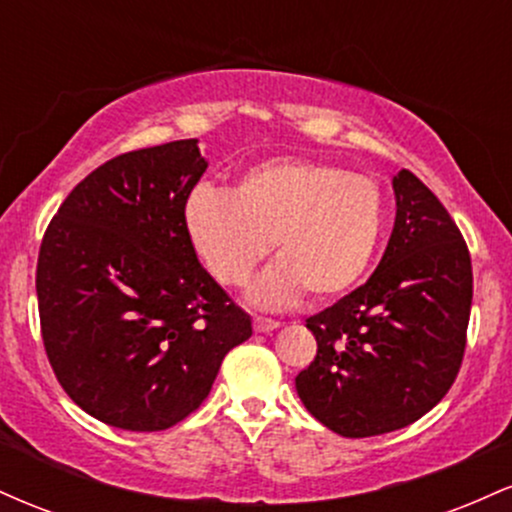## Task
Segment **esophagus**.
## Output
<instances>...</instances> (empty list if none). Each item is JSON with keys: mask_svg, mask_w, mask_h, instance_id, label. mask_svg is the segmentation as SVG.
<instances>
[{"mask_svg": "<svg viewBox=\"0 0 512 512\" xmlns=\"http://www.w3.org/2000/svg\"><path fill=\"white\" fill-rule=\"evenodd\" d=\"M252 325H255V332H272L279 327V322L272 320V317H262V315H255L252 317Z\"/></svg>", "mask_w": 512, "mask_h": 512, "instance_id": "esophagus-1", "label": "esophagus"}]
</instances>
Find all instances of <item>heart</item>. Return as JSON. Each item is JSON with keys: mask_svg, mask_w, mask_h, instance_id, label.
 Masks as SVG:
<instances>
[{"mask_svg": "<svg viewBox=\"0 0 512 512\" xmlns=\"http://www.w3.org/2000/svg\"><path fill=\"white\" fill-rule=\"evenodd\" d=\"M187 238L223 286H245L274 245L276 260L252 298L286 305L308 293L325 303L368 272L385 228L383 187L313 158H269L238 175L231 192L199 185L182 209Z\"/></svg>", "mask_w": 512, "mask_h": 512, "instance_id": "b5f03b06", "label": "heart"}]
</instances>
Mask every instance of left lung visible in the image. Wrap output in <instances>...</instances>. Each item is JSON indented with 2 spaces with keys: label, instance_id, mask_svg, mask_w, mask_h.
<instances>
[{
  "label": "left lung",
  "instance_id": "left-lung-1",
  "mask_svg": "<svg viewBox=\"0 0 512 512\" xmlns=\"http://www.w3.org/2000/svg\"><path fill=\"white\" fill-rule=\"evenodd\" d=\"M397 219L378 269L305 320L317 354L296 378L305 409L344 438L414 424L460 373L472 310V257L440 199L402 170Z\"/></svg>",
  "mask_w": 512,
  "mask_h": 512
}]
</instances>
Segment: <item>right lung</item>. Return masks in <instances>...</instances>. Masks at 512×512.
I'll return each mask as SVG.
<instances>
[{"label": "right lung", "instance_id": "obj_1", "mask_svg": "<svg viewBox=\"0 0 512 512\" xmlns=\"http://www.w3.org/2000/svg\"><path fill=\"white\" fill-rule=\"evenodd\" d=\"M204 170L197 139L110 158L69 192L40 243L45 354L62 390L103 424H180L252 334L182 221Z\"/></svg>", "mask_w": 512, "mask_h": 512}]
</instances>
